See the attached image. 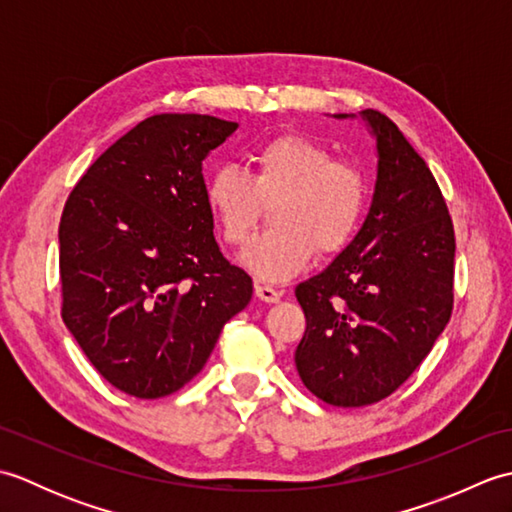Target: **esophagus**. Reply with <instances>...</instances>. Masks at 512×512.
Here are the masks:
<instances>
[{"label":"esophagus","instance_id":"obj_1","mask_svg":"<svg viewBox=\"0 0 512 512\" xmlns=\"http://www.w3.org/2000/svg\"><path fill=\"white\" fill-rule=\"evenodd\" d=\"M255 295H257V299H262L266 303H277L284 292L273 288V286H266V284H255Z\"/></svg>","mask_w":512,"mask_h":512}]
</instances>
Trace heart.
Listing matches in <instances>:
<instances>
[{"instance_id": "b5f03b06", "label": "heart", "mask_w": 512, "mask_h": 512, "mask_svg": "<svg viewBox=\"0 0 512 512\" xmlns=\"http://www.w3.org/2000/svg\"><path fill=\"white\" fill-rule=\"evenodd\" d=\"M369 198L365 171L301 134H281L250 154V173L215 169L204 184V200L226 244L242 246L273 204V228L239 255L264 281H288L314 257L332 255L350 242Z\"/></svg>"}]
</instances>
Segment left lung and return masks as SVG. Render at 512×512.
I'll return each instance as SVG.
<instances>
[{
    "mask_svg": "<svg viewBox=\"0 0 512 512\" xmlns=\"http://www.w3.org/2000/svg\"><path fill=\"white\" fill-rule=\"evenodd\" d=\"M361 118L378 154L372 204L352 242L295 290L306 314L297 372L334 407L394 394L453 310L455 235L438 182L385 114L363 110Z\"/></svg>",
    "mask_w": 512,
    "mask_h": 512,
    "instance_id": "1",
    "label": "left lung"
}]
</instances>
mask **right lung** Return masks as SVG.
Returning a JSON list of instances; mask_svg holds the SVG:
<instances>
[{
    "instance_id": "obj_1",
    "label": "right lung",
    "mask_w": 512,
    "mask_h": 512,
    "mask_svg": "<svg viewBox=\"0 0 512 512\" xmlns=\"http://www.w3.org/2000/svg\"><path fill=\"white\" fill-rule=\"evenodd\" d=\"M237 123L156 114L96 158L59 224L61 317L116 389L162 398L209 361L253 297L213 237L202 160Z\"/></svg>"
}]
</instances>
